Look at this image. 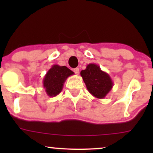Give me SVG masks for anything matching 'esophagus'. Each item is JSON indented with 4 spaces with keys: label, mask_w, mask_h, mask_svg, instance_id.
Returning <instances> with one entry per match:
<instances>
[{
    "label": "esophagus",
    "mask_w": 153,
    "mask_h": 153,
    "mask_svg": "<svg viewBox=\"0 0 153 153\" xmlns=\"http://www.w3.org/2000/svg\"><path fill=\"white\" fill-rule=\"evenodd\" d=\"M73 71H74V73H75V74L78 75V74H79V71H79L78 68H75L74 70H73Z\"/></svg>",
    "instance_id": "obj_1"
}]
</instances>
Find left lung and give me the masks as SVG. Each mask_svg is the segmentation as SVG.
Returning <instances> with one entry per match:
<instances>
[{
	"label": "left lung",
	"mask_w": 153,
	"mask_h": 153,
	"mask_svg": "<svg viewBox=\"0 0 153 153\" xmlns=\"http://www.w3.org/2000/svg\"><path fill=\"white\" fill-rule=\"evenodd\" d=\"M80 75L89 93L97 99H104L114 85L109 75L94 63L88 65L80 72Z\"/></svg>",
	"instance_id": "left-lung-1"
}]
</instances>
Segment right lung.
I'll return each instance as SVG.
<instances>
[{"label":"right lung","mask_w":153,"mask_h":153,"mask_svg":"<svg viewBox=\"0 0 153 153\" xmlns=\"http://www.w3.org/2000/svg\"><path fill=\"white\" fill-rule=\"evenodd\" d=\"M73 75L74 73L66 66L53 65L43 79L44 88L48 96L54 97L57 96L62 91L67 78Z\"/></svg>","instance_id":"right-lung-1"}]
</instances>
